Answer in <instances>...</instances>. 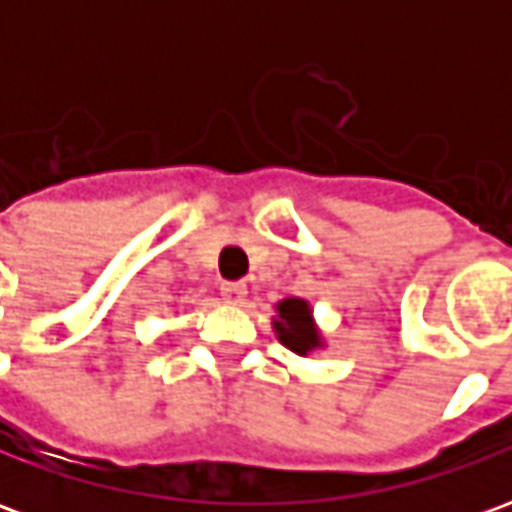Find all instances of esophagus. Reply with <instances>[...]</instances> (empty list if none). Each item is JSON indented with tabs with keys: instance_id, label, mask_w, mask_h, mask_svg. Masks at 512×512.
Listing matches in <instances>:
<instances>
[{
	"instance_id": "esophagus-1",
	"label": "esophagus",
	"mask_w": 512,
	"mask_h": 512,
	"mask_svg": "<svg viewBox=\"0 0 512 512\" xmlns=\"http://www.w3.org/2000/svg\"><path fill=\"white\" fill-rule=\"evenodd\" d=\"M222 296L230 304H244L246 301V285L244 282H222Z\"/></svg>"
}]
</instances>
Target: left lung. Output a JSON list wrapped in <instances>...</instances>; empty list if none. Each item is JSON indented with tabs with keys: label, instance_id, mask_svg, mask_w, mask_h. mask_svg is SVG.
<instances>
[{
	"label": "left lung",
	"instance_id": "8db88e82",
	"mask_svg": "<svg viewBox=\"0 0 512 512\" xmlns=\"http://www.w3.org/2000/svg\"><path fill=\"white\" fill-rule=\"evenodd\" d=\"M274 332H277L279 343L299 356L312 354V351H318L323 345L321 332H318V326L312 321L310 304L304 299L279 301L277 318H274Z\"/></svg>",
	"mask_w": 512,
	"mask_h": 512
}]
</instances>
